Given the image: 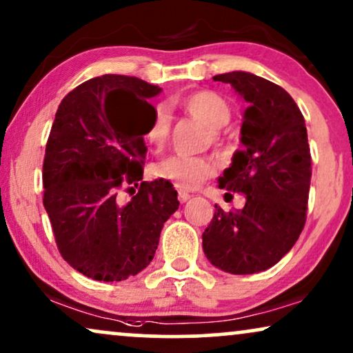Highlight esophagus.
Returning a JSON list of instances; mask_svg holds the SVG:
<instances>
[{"instance_id": "34e87169", "label": "esophagus", "mask_w": 353, "mask_h": 353, "mask_svg": "<svg viewBox=\"0 0 353 353\" xmlns=\"http://www.w3.org/2000/svg\"><path fill=\"white\" fill-rule=\"evenodd\" d=\"M177 196H179L181 203H184V201H187V200L190 199V194H189V192H185V190H179V194H177Z\"/></svg>"}]
</instances>
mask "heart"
I'll use <instances>...</instances> for the list:
<instances>
[{
  "label": "heart",
  "instance_id": "obj_1",
  "mask_svg": "<svg viewBox=\"0 0 353 353\" xmlns=\"http://www.w3.org/2000/svg\"><path fill=\"white\" fill-rule=\"evenodd\" d=\"M181 106L195 119L210 128V137L214 145H223L219 129L231 121V108L228 101L218 93L210 90L192 92L181 100ZM171 129V116L168 108L159 105L154 111L153 121L147 130L148 143L154 148H163L168 142ZM216 163L210 157H185V154H171L154 166V174L159 179L171 182L177 189H195L200 182L213 176Z\"/></svg>",
  "mask_w": 353,
  "mask_h": 353
}]
</instances>
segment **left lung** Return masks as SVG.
Masks as SVG:
<instances>
[{"mask_svg":"<svg viewBox=\"0 0 353 353\" xmlns=\"http://www.w3.org/2000/svg\"><path fill=\"white\" fill-rule=\"evenodd\" d=\"M213 81L231 83L250 103L242 122L243 150L219 177V187L245 195V206L216 205L205 229L203 252L231 274L274 266L297 242L307 221L312 154L303 114L294 98L266 79L234 70Z\"/></svg>","mask_w":353,"mask_h":353,"instance_id":"left-lung-1","label":"left lung"}]
</instances>
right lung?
Listing matches in <instances>:
<instances>
[{
  "label": "right lung",
  "mask_w": 353,
  "mask_h": 353,
  "mask_svg": "<svg viewBox=\"0 0 353 353\" xmlns=\"http://www.w3.org/2000/svg\"><path fill=\"white\" fill-rule=\"evenodd\" d=\"M158 85L105 74L81 83L56 111L43 159V205L61 256L87 278L124 281L145 270L179 208L171 182H143V135ZM139 190L135 192L133 187ZM132 190L128 204L119 192Z\"/></svg>",
  "instance_id": "obj_1"
}]
</instances>
